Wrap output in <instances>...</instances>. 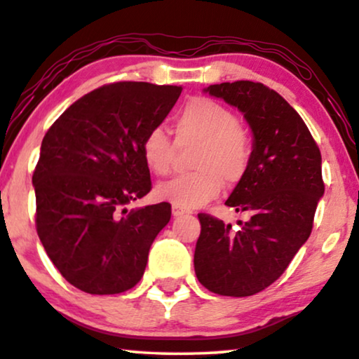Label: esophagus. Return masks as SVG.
<instances>
[{"mask_svg": "<svg viewBox=\"0 0 359 359\" xmlns=\"http://www.w3.org/2000/svg\"><path fill=\"white\" fill-rule=\"evenodd\" d=\"M189 213V211L187 210H184V208H180V206H172V215L175 216V218H179V216H184V215H187Z\"/></svg>", "mask_w": 359, "mask_h": 359, "instance_id": "obj_1", "label": "esophagus"}]
</instances>
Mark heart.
I'll list each match as a JSON object with an SVG mask.
<instances>
[{
    "instance_id": "b5f03b06",
    "label": "heart",
    "mask_w": 359,
    "mask_h": 359,
    "mask_svg": "<svg viewBox=\"0 0 359 359\" xmlns=\"http://www.w3.org/2000/svg\"><path fill=\"white\" fill-rule=\"evenodd\" d=\"M177 143H200L191 169L196 172L180 175L158 185L156 196L184 210L200 208L216 198L224 182L236 185L250 168L254 144L232 110L208 97H194L184 105L174 122ZM175 146L165 130L154 127L141 141V156L151 172L164 177L172 169Z\"/></svg>"
}]
</instances>
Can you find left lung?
<instances>
[{
  "mask_svg": "<svg viewBox=\"0 0 359 359\" xmlns=\"http://www.w3.org/2000/svg\"><path fill=\"white\" fill-rule=\"evenodd\" d=\"M205 93L244 114L254 135L245 177L226 205L247 216L239 229L200 213L194 265L206 290L244 297L275 283L309 239L324 195L322 156L299 114L276 90L254 81L208 86Z\"/></svg>",
  "mask_w": 359,
  "mask_h": 359,
  "instance_id": "1",
  "label": "left lung"
}]
</instances>
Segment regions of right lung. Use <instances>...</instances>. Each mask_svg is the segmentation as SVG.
Segmentation results:
<instances>
[{
  "instance_id": "add662e5",
  "label": "right lung",
  "mask_w": 359,
  "mask_h": 359,
  "mask_svg": "<svg viewBox=\"0 0 359 359\" xmlns=\"http://www.w3.org/2000/svg\"><path fill=\"white\" fill-rule=\"evenodd\" d=\"M180 93V86L135 81L102 86L45 133L32 175L35 226L50 260L78 290L118 294L143 276L170 205L131 211L127 205L151 190L141 141L164 122Z\"/></svg>"
}]
</instances>
